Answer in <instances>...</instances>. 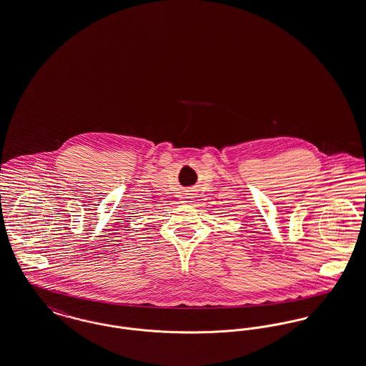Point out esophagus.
Returning a JSON list of instances; mask_svg holds the SVG:
<instances>
[{
	"label": "esophagus",
	"mask_w": 366,
	"mask_h": 366,
	"mask_svg": "<svg viewBox=\"0 0 366 366\" xmlns=\"http://www.w3.org/2000/svg\"><path fill=\"white\" fill-rule=\"evenodd\" d=\"M193 194H194V193H187V199H188V200H192V199L194 197Z\"/></svg>",
	"instance_id": "obj_1"
}]
</instances>
